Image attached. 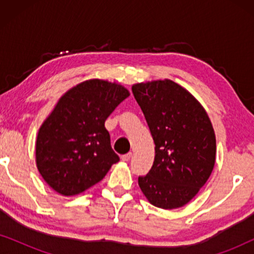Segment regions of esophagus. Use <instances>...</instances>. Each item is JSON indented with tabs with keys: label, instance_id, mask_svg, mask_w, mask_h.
Instances as JSON below:
<instances>
[{
	"label": "esophagus",
	"instance_id": "34e87169",
	"mask_svg": "<svg viewBox=\"0 0 254 254\" xmlns=\"http://www.w3.org/2000/svg\"><path fill=\"white\" fill-rule=\"evenodd\" d=\"M130 157H131V152H128V154L121 156V159H123L124 162H128L130 159Z\"/></svg>",
	"mask_w": 254,
	"mask_h": 254
}]
</instances>
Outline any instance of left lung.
Here are the masks:
<instances>
[{
	"label": "left lung",
	"instance_id": "8db88e82",
	"mask_svg": "<svg viewBox=\"0 0 254 254\" xmlns=\"http://www.w3.org/2000/svg\"><path fill=\"white\" fill-rule=\"evenodd\" d=\"M131 91L155 142V161L138 186L154 206L175 209L196 195L213 172L216 138L203 106L171 79L137 83Z\"/></svg>",
	"mask_w": 254,
	"mask_h": 254
}]
</instances>
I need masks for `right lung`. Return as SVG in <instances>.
Wrapping results in <instances>:
<instances>
[{
	"label": "right lung",
	"mask_w": 254,
	"mask_h": 254,
	"mask_svg": "<svg viewBox=\"0 0 254 254\" xmlns=\"http://www.w3.org/2000/svg\"><path fill=\"white\" fill-rule=\"evenodd\" d=\"M128 96L121 84L93 78L59 99L36 142L37 168L55 192L64 196L83 193L119 162L105 121Z\"/></svg>",
	"instance_id": "obj_1"
}]
</instances>
